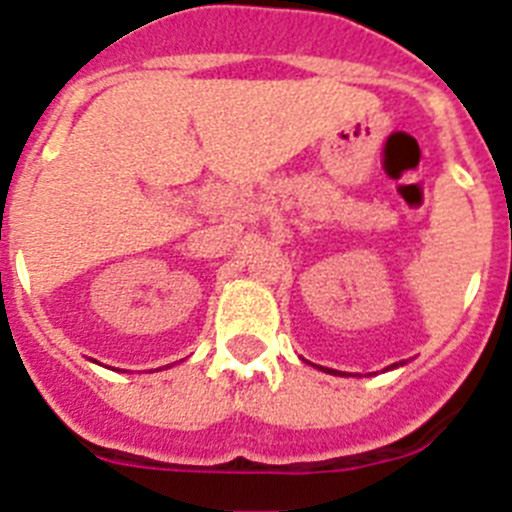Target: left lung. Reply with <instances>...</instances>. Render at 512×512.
I'll list each match as a JSON object with an SVG mask.
<instances>
[{
	"mask_svg": "<svg viewBox=\"0 0 512 512\" xmlns=\"http://www.w3.org/2000/svg\"><path fill=\"white\" fill-rule=\"evenodd\" d=\"M391 369H396V364H394V366H391ZM328 374H336V371H333V369H331V371H328Z\"/></svg>",
	"mask_w": 512,
	"mask_h": 512,
	"instance_id": "left-lung-1",
	"label": "left lung"
}]
</instances>
